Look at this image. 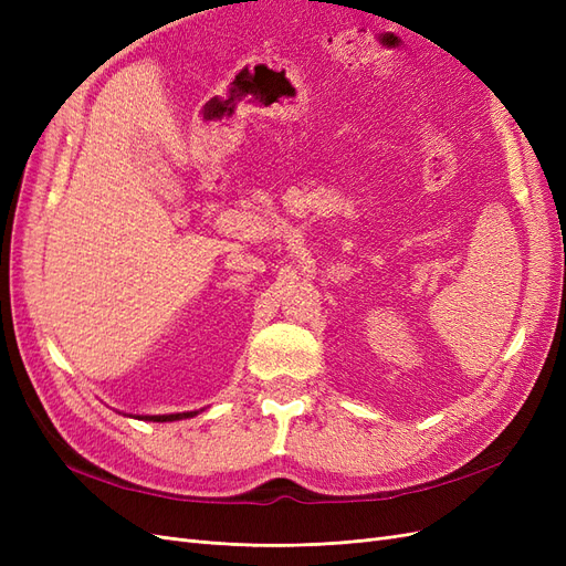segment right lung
<instances>
[{
    "instance_id": "obj_1",
    "label": "right lung",
    "mask_w": 566,
    "mask_h": 566,
    "mask_svg": "<svg viewBox=\"0 0 566 566\" xmlns=\"http://www.w3.org/2000/svg\"><path fill=\"white\" fill-rule=\"evenodd\" d=\"M198 416V410H186V413H169V416H139V420H153V422H172Z\"/></svg>"
}]
</instances>
